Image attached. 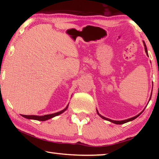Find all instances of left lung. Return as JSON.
<instances>
[{"instance_id": "left-lung-1", "label": "left lung", "mask_w": 159, "mask_h": 159, "mask_svg": "<svg viewBox=\"0 0 159 159\" xmlns=\"http://www.w3.org/2000/svg\"><path fill=\"white\" fill-rule=\"evenodd\" d=\"M143 43H144V49H145V52H146L147 55H148V53H147V49L146 44H145V43H144V41H143ZM151 97H152V95H151ZM149 100H150V99H149ZM97 112H98V115L99 116L102 117V118H103V119H104V120H109V121L111 122V123H115V124H119V125H120V124H123V123H125L129 122V121H131V120H134V119H135L136 118H138V117L139 116L142 114V112H141L140 114H139L138 115L135 116H134V117H133V118H128V119H126V120H114L109 119V118H105V117L102 116H101L100 114H99V113H98V111H97Z\"/></svg>"}]
</instances>
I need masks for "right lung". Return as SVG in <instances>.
<instances>
[{"instance_id": "obj_1", "label": "right lung", "mask_w": 159, "mask_h": 159, "mask_svg": "<svg viewBox=\"0 0 159 159\" xmlns=\"http://www.w3.org/2000/svg\"><path fill=\"white\" fill-rule=\"evenodd\" d=\"M68 108V106H67L65 109L61 110V111L55 113V114H48L45 116H34V115H21L23 117L28 118V119H34V120H41V121H44V120H46L50 119V118H52L53 117L56 116H58L61 114H62L64 111H65Z\"/></svg>"}]
</instances>
